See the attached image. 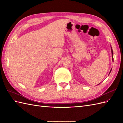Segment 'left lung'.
<instances>
[{
  "label": "left lung",
  "mask_w": 123,
  "mask_h": 123,
  "mask_svg": "<svg viewBox=\"0 0 123 123\" xmlns=\"http://www.w3.org/2000/svg\"><path fill=\"white\" fill-rule=\"evenodd\" d=\"M111 54H112V59H113V61H114V59H113V49H112V48H111ZM110 72V73H111Z\"/></svg>",
  "instance_id": "8db88e82"
}]
</instances>
